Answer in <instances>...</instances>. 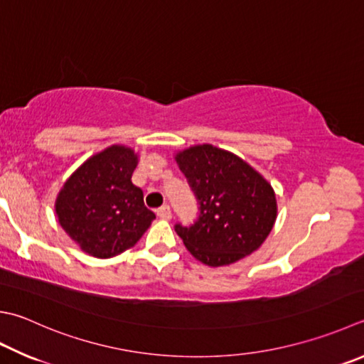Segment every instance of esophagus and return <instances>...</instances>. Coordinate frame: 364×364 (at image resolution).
Listing matches in <instances>:
<instances>
[{
    "label": "esophagus",
    "instance_id": "34e87169",
    "mask_svg": "<svg viewBox=\"0 0 364 364\" xmlns=\"http://www.w3.org/2000/svg\"><path fill=\"white\" fill-rule=\"evenodd\" d=\"M156 215H159L160 218H163V220H169L171 217H173V214H171V208L168 204L161 205V208L156 210Z\"/></svg>",
    "mask_w": 364,
    "mask_h": 364
}]
</instances>
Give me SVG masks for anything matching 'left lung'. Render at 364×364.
<instances>
[{
    "label": "left lung",
    "instance_id": "1",
    "mask_svg": "<svg viewBox=\"0 0 364 364\" xmlns=\"http://www.w3.org/2000/svg\"><path fill=\"white\" fill-rule=\"evenodd\" d=\"M176 160L200 204L193 225L174 226L191 255L215 267L255 252L277 215L267 181L235 154L210 144L183 150Z\"/></svg>",
    "mask_w": 364,
    "mask_h": 364
}]
</instances>
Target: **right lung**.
<instances>
[{
	"mask_svg": "<svg viewBox=\"0 0 364 364\" xmlns=\"http://www.w3.org/2000/svg\"><path fill=\"white\" fill-rule=\"evenodd\" d=\"M136 164L132 149L112 146L82 164L60 191L55 212L61 228L93 257L125 252L155 218L132 182Z\"/></svg>",
	"mask_w": 364,
	"mask_h": 364,
	"instance_id": "add662e5",
	"label": "right lung"
}]
</instances>
